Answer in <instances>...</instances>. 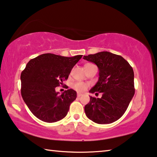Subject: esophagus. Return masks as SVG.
I'll return each instance as SVG.
<instances>
[{
  "mask_svg": "<svg viewBox=\"0 0 157 157\" xmlns=\"http://www.w3.org/2000/svg\"><path fill=\"white\" fill-rule=\"evenodd\" d=\"M81 95H82V94H81V93H77V97H78V98H80Z\"/></svg>",
  "mask_w": 157,
  "mask_h": 157,
  "instance_id": "obj_1",
  "label": "esophagus"
}]
</instances>
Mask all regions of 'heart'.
<instances>
[{"label":"heart","instance_id":"heart-1","mask_svg":"<svg viewBox=\"0 0 157 157\" xmlns=\"http://www.w3.org/2000/svg\"><path fill=\"white\" fill-rule=\"evenodd\" d=\"M88 64H86L85 66ZM88 84L86 83H83V82H76V83L73 85V88L75 90H76L77 92L83 93L86 90L87 88H88Z\"/></svg>","mask_w":157,"mask_h":157}]
</instances>
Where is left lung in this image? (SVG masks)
Masks as SVG:
<instances>
[{"label":"left lung","mask_w":157,"mask_h":157,"mask_svg":"<svg viewBox=\"0 0 157 157\" xmlns=\"http://www.w3.org/2000/svg\"><path fill=\"white\" fill-rule=\"evenodd\" d=\"M99 69V80L90 93H102L101 98L90 96L85 106L87 117L99 124H111L126 112L135 94L134 72L132 67L120 55L104 51L83 56Z\"/></svg>","instance_id":"1"}]
</instances>
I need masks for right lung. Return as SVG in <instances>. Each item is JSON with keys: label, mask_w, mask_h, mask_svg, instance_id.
Wrapping results in <instances>:
<instances>
[{"label": "right lung", "mask_w": 157, "mask_h": 157, "mask_svg": "<svg viewBox=\"0 0 157 157\" xmlns=\"http://www.w3.org/2000/svg\"><path fill=\"white\" fill-rule=\"evenodd\" d=\"M83 55L63 57L51 53L31 59L21 74V94L32 114L47 123L66 117L76 92L69 89L59 95L55 88L67 80Z\"/></svg>", "instance_id": "1"}]
</instances>
